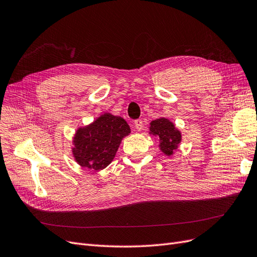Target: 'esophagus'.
<instances>
[{
	"mask_svg": "<svg viewBox=\"0 0 257 257\" xmlns=\"http://www.w3.org/2000/svg\"><path fill=\"white\" fill-rule=\"evenodd\" d=\"M135 126L137 128V130H142L143 128V120L142 119H136L135 120Z\"/></svg>",
	"mask_w": 257,
	"mask_h": 257,
	"instance_id": "obj_1",
	"label": "esophagus"
}]
</instances>
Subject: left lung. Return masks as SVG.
Instances as JSON below:
<instances>
[{
  "mask_svg": "<svg viewBox=\"0 0 257 257\" xmlns=\"http://www.w3.org/2000/svg\"><path fill=\"white\" fill-rule=\"evenodd\" d=\"M150 125V135L158 138L160 151L169 157L173 156L181 142V132L165 117L152 120Z\"/></svg>",
  "mask_w": 257,
  "mask_h": 257,
  "instance_id": "8db88e82",
  "label": "left lung"
}]
</instances>
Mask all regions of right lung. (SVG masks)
Masks as SVG:
<instances>
[{"label": "right lung", "instance_id": "right-lung-1", "mask_svg": "<svg viewBox=\"0 0 257 257\" xmlns=\"http://www.w3.org/2000/svg\"><path fill=\"white\" fill-rule=\"evenodd\" d=\"M131 132L127 121L120 116L104 113L92 123L77 129L72 140V156L82 168L103 170L113 159L121 140Z\"/></svg>", "mask_w": 257, "mask_h": 257}]
</instances>
